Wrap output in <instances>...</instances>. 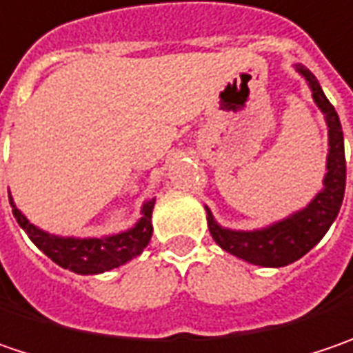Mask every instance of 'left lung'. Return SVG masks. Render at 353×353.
<instances>
[{"mask_svg": "<svg viewBox=\"0 0 353 353\" xmlns=\"http://www.w3.org/2000/svg\"><path fill=\"white\" fill-rule=\"evenodd\" d=\"M294 69L308 83L312 99L322 111L327 125L326 174L322 181L324 185L322 190H318L304 208L292 212L282 221H276L254 230L226 228L216 222L210 208L204 206L208 230L222 250L248 264L264 266V268H282L308 254L324 238L332 222L336 221L344 201L345 154L340 117L324 95L314 73L300 63H296Z\"/></svg>", "mask_w": 353, "mask_h": 353, "instance_id": "left-lung-1", "label": "left lung"}]
</instances>
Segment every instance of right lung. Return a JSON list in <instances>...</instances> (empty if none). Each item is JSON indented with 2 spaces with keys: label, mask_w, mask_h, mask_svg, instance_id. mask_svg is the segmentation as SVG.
<instances>
[{
  "label": "right lung",
  "mask_w": 353,
  "mask_h": 353,
  "mask_svg": "<svg viewBox=\"0 0 353 353\" xmlns=\"http://www.w3.org/2000/svg\"><path fill=\"white\" fill-rule=\"evenodd\" d=\"M9 204H11V212H13L15 221L26 230L31 242L45 256H49L55 264L75 274H103L107 270L119 268L132 260L134 256L141 254L152 236L150 219H152L154 199H149L143 203L141 219L134 222V226L123 230V232H117V234L99 238L51 234L27 219L26 214L15 206L11 192H9Z\"/></svg>",
  "instance_id": "right-lung-1"
}]
</instances>
